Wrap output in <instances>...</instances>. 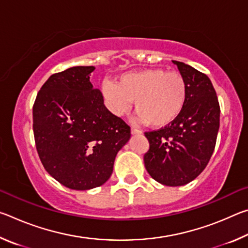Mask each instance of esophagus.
<instances>
[{
	"label": "esophagus",
	"mask_w": 248,
	"mask_h": 248,
	"mask_svg": "<svg viewBox=\"0 0 248 248\" xmlns=\"http://www.w3.org/2000/svg\"><path fill=\"white\" fill-rule=\"evenodd\" d=\"M142 131L137 128H131V134H141Z\"/></svg>",
	"instance_id": "34e87169"
}]
</instances>
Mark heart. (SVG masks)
I'll use <instances>...</instances> for the list:
<instances>
[{
	"mask_svg": "<svg viewBox=\"0 0 248 248\" xmlns=\"http://www.w3.org/2000/svg\"><path fill=\"white\" fill-rule=\"evenodd\" d=\"M102 91L107 106L117 116L130 110L136 100L139 120L151 127L170 124L182 114L187 100L183 74L163 69H146L123 74L117 83L104 81Z\"/></svg>",
	"mask_w": 248,
	"mask_h": 248,
	"instance_id": "heart-1",
	"label": "heart"
}]
</instances>
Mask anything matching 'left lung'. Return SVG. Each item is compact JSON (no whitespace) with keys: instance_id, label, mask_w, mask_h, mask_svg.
<instances>
[{"instance_id":"obj_1","label":"left lung","mask_w":248,"mask_h":248,"mask_svg":"<svg viewBox=\"0 0 248 248\" xmlns=\"http://www.w3.org/2000/svg\"><path fill=\"white\" fill-rule=\"evenodd\" d=\"M173 63L186 79V104L170 124L144 133L150 149L143 159L151 177L176 187L190 183L208 165L220 127V105L207 75L183 62Z\"/></svg>"}]
</instances>
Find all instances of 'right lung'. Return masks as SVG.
Here are the masks:
<instances>
[{
  "mask_svg": "<svg viewBox=\"0 0 248 248\" xmlns=\"http://www.w3.org/2000/svg\"><path fill=\"white\" fill-rule=\"evenodd\" d=\"M94 66L54 73L41 86L32 107L36 149L45 170L63 186L89 190L110 177L119 150L131 133L108 110L93 89Z\"/></svg>",
  "mask_w": 248,
  "mask_h": 248,
  "instance_id": "add662e5",
  "label": "right lung"
}]
</instances>
